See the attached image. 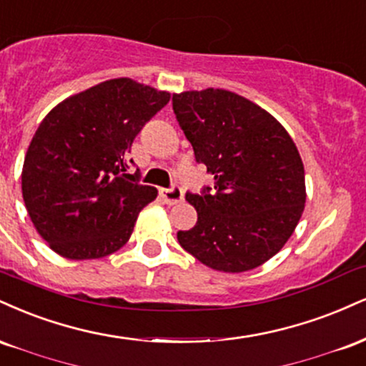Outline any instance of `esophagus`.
<instances>
[{
	"label": "esophagus",
	"instance_id": "obj_1",
	"mask_svg": "<svg viewBox=\"0 0 366 366\" xmlns=\"http://www.w3.org/2000/svg\"><path fill=\"white\" fill-rule=\"evenodd\" d=\"M159 195H161V199L164 200V204H167V205H174V204H178V202L183 200V190L179 187L162 188V190L159 192Z\"/></svg>",
	"mask_w": 366,
	"mask_h": 366
}]
</instances>
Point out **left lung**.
I'll return each instance as SVG.
<instances>
[{
    "mask_svg": "<svg viewBox=\"0 0 366 366\" xmlns=\"http://www.w3.org/2000/svg\"><path fill=\"white\" fill-rule=\"evenodd\" d=\"M173 109L214 192L187 193L197 224L178 242L210 269L244 272L272 259L305 209V169L293 139L255 102L224 89L174 94Z\"/></svg>",
    "mask_w": 366,
    "mask_h": 366,
    "instance_id": "1",
    "label": "left lung"
}]
</instances>
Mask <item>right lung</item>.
I'll return each mask as SVG.
<instances>
[{
	"label": "right lung",
	"mask_w": 366,
	"mask_h": 366,
	"mask_svg": "<svg viewBox=\"0 0 366 366\" xmlns=\"http://www.w3.org/2000/svg\"><path fill=\"white\" fill-rule=\"evenodd\" d=\"M169 99L164 90L113 79L47 113L25 156L21 195L51 250L71 260L101 259L130 239L157 190L139 183V169L127 173V154Z\"/></svg>",
	"instance_id": "1"
}]
</instances>
